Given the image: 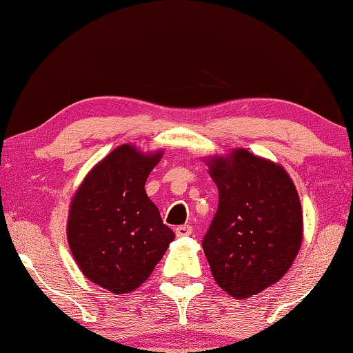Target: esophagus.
I'll list each match as a JSON object with an SVG mask.
<instances>
[{"mask_svg":"<svg viewBox=\"0 0 353 353\" xmlns=\"http://www.w3.org/2000/svg\"><path fill=\"white\" fill-rule=\"evenodd\" d=\"M191 234H193V227L188 225V224L176 227V235L177 236H190Z\"/></svg>","mask_w":353,"mask_h":353,"instance_id":"esophagus-1","label":"esophagus"}]
</instances>
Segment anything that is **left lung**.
Here are the masks:
<instances>
[{
  "instance_id": "left-lung-1",
  "label": "left lung",
  "mask_w": 353,
  "mask_h": 353,
  "mask_svg": "<svg viewBox=\"0 0 353 353\" xmlns=\"http://www.w3.org/2000/svg\"><path fill=\"white\" fill-rule=\"evenodd\" d=\"M219 201L202 249L227 294H259L282 279L302 243V207L286 171L246 149L214 157Z\"/></svg>"
}]
</instances>
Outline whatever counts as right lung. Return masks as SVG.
<instances>
[{
  "label": "right lung",
  "mask_w": 353,
  "mask_h": 353,
  "mask_svg": "<svg viewBox=\"0 0 353 353\" xmlns=\"http://www.w3.org/2000/svg\"><path fill=\"white\" fill-rule=\"evenodd\" d=\"M160 157L119 146L88 172L71 201V254L83 276L113 294L145 283L174 240L145 191Z\"/></svg>",
  "instance_id": "add662e5"
}]
</instances>
